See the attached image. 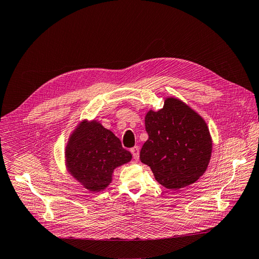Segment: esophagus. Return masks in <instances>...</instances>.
<instances>
[{
	"mask_svg": "<svg viewBox=\"0 0 259 259\" xmlns=\"http://www.w3.org/2000/svg\"><path fill=\"white\" fill-rule=\"evenodd\" d=\"M131 152H132V154H133V158H134V160L138 161V159H139V148H138V147L132 148V149H131Z\"/></svg>",
	"mask_w": 259,
	"mask_h": 259,
	"instance_id": "esophagus-1",
	"label": "esophagus"
}]
</instances>
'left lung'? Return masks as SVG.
Returning a JSON list of instances; mask_svg holds the SVG:
<instances>
[{"instance_id": "8db88e82", "label": "left lung", "mask_w": 259, "mask_h": 259, "mask_svg": "<svg viewBox=\"0 0 259 259\" xmlns=\"http://www.w3.org/2000/svg\"><path fill=\"white\" fill-rule=\"evenodd\" d=\"M148 140L140 161L151 168L156 182L171 190L193 183L205 173L213 150L204 119L176 97L164 99L158 111L145 116Z\"/></svg>"}]
</instances>
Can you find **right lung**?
<instances>
[{"mask_svg":"<svg viewBox=\"0 0 259 259\" xmlns=\"http://www.w3.org/2000/svg\"><path fill=\"white\" fill-rule=\"evenodd\" d=\"M131 160V152L120 139L97 120L80 121L65 147L68 173L92 192L105 190L112 182L114 169Z\"/></svg>","mask_w":259,"mask_h":259,"instance_id":"1","label":"right lung"}]
</instances>
